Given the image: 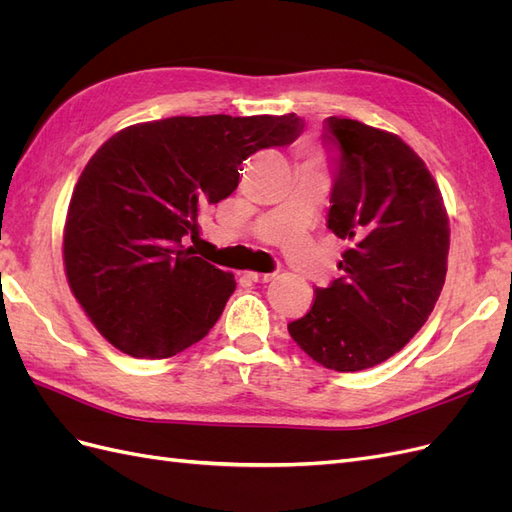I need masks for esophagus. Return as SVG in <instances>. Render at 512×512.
Instances as JSON below:
<instances>
[{"label": "esophagus", "mask_w": 512, "mask_h": 512, "mask_svg": "<svg viewBox=\"0 0 512 512\" xmlns=\"http://www.w3.org/2000/svg\"><path fill=\"white\" fill-rule=\"evenodd\" d=\"M247 277H250V280H254V282H271L273 277H275V273H260V271H247Z\"/></svg>", "instance_id": "obj_1"}]
</instances>
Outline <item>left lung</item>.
Here are the masks:
<instances>
[{
    "mask_svg": "<svg viewBox=\"0 0 512 512\" xmlns=\"http://www.w3.org/2000/svg\"><path fill=\"white\" fill-rule=\"evenodd\" d=\"M327 130L342 151L327 226L348 247L342 277L314 290L288 333L322 367L361 371L391 359L431 316L451 226L436 179L397 134L342 117Z\"/></svg>",
    "mask_w": 512,
    "mask_h": 512,
    "instance_id": "obj_1",
    "label": "left lung"
}]
</instances>
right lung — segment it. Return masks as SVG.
Segmentation results:
<instances>
[{
    "label": "right lung",
    "mask_w": 512,
    "mask_h": 512,
    "mask_svg": "<svg viewBox=\"0 0 512 512\" xmlns=\"http://www.w3.org/2000/svg\"><path fill=\"white\" fill-rule=\"evenodd\" d=\"M297 115H203L134 123L91 156L64 224L74 299L104 339L136 359H168L203 339L237 288L194 256L198 211L228 198L241 162L299 136Z\"/></svg>",
    "instance_id": "obj_1"
}]
</instances>
